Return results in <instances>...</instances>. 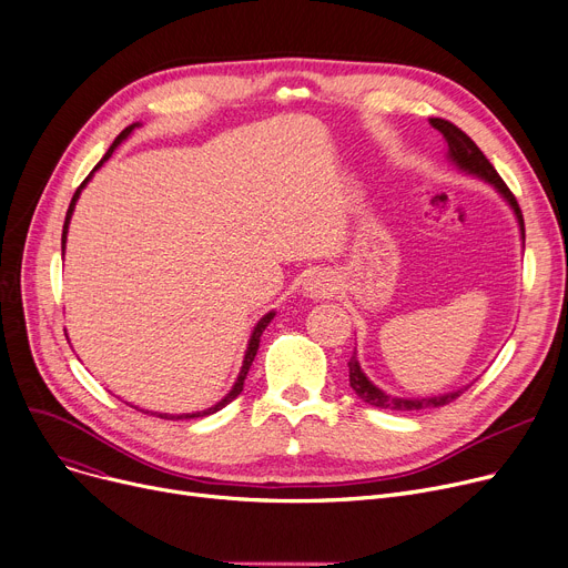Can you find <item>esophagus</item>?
Segmentation results:
<instances>
[{
	"label": "esophagus",
	"instance_id": "obj_1",
	"mask_svg": "<svg viewBox=\"0 0 568 568\" xmlns=\"http://www.w3.org/2000/svg\"><path fill=\"white\" fill-rule=\"evenodd\" d=\"M336 290V278L326 272H311L304 281V292L311 300H324V296H332Z\"/></svg>",
	"mask_w": 568,
	"mask_h": 568
}]
</instances>
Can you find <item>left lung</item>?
Here are the masks:
<instances>
[{"label":"left lung","mask_w":568,"mask_h":568,"mask_svg":"<svg viewBox=\"0 0 568 568\" xmlns=\"http://www.w3.org/2000/svg\"><path fill=\"white\" fill-rule=\"evenodd\" d=\"M430 126L437 129L444 135L446 142V159H449L460 172L471 174L476 179H481V182L490 184L499 197L514 209V216L518 221L520 227V239H523V248H525V223H523V214H520V206L514 197V193L506 189V184L501 182V176L497 174V170L493 168V163L484 156V152L479 146L474 144V140L469 135H465L458 126H454L452 122H446V119H430ZM349 386L354 389V394L359 396L364 403L379 407V409H392V412H412V409H424V407H442L446 403L456 400L469 384L460 386L456 392H446V394H437V396H426V398H400V396H392L382 392L377 384L371 382V377L364 373L362 364H359V356L354 354L349 356Z\"/></svg>","instance_id":"obj_1"}]
</instances>
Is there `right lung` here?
<instances>
[{
  "instance_id": "obj_1",
  "label": "right lung",
  "mask_w": 568,
  "mask_h": 568,
  "mask_svg": "<svg viewBox=\"0 0 568 568\" xmlns=\"http://www.w3.org/2000/svg\"><path fill=\"white\" fill-rule=\"evenodd\" d=\"M140 126V122H135V124H131V126H126L122 133L116 135V140L112 142V146L108 149L105 152V156L99 161V165L89 172V176L84 179V182L78 186V191H75V195H73V200H71V204H69V212H67V221H64V230H62V251L67 248V234H69V223H71V216H73V212H75V202H78V197H80V193H82V189L87 186V182L89 179H92V174L112 156V152L114 149L122 144L135 129ZM274 315H276V311H268L266 315H262L260 317V322L253 326V332H251V338H248V347H246V354H244V364H242V371H239V375H236V379H234V384H232V389L216 403V405H212V407H206V409H200V412H189V414H168V412H152L154 416H159V419H195V416H209V414H214V412H219V409H223L227 403H232L239 394H242V389H244V379H246V375H248V371H251V366H253V359H255V354H257V347H260V336H262V332L266 329L268 326V322L274 320ZM133 407V405H131ZM144 414H149V412H144Z\"/></svg>"
}]
</instances>
